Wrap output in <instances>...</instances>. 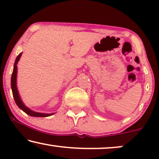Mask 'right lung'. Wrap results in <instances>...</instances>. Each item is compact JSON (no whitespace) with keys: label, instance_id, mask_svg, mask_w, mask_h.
Returning <instances> with one entry per match:
<instances>
[{"label":"right lung","instance_id":"1","mask_svg":"<svg viewBox=\"0 0 159 159\" xmlns=\"http://www.w3.org/2000/svg\"><path fill=\"white\" fill-rule=\"evenodd\" d=\"M21 54L22 53H19V56H17L15 61L14 66V70H13V73L11 75V89L13 93V96L14 98V101L16 102V105L18 106L19 108H21L23 111H25L26 114L30 115L31 116H35V117H47L49 116H51L53 114H43V113H38L33 111L30 110L29 108H27L25 104L23 103L22 101L21 100V98L19 96V94L18 93V90L16 88V75H17V63L20 59Z\"/></svg>","mask_w":159,"mask_h":159}]
</instances>
